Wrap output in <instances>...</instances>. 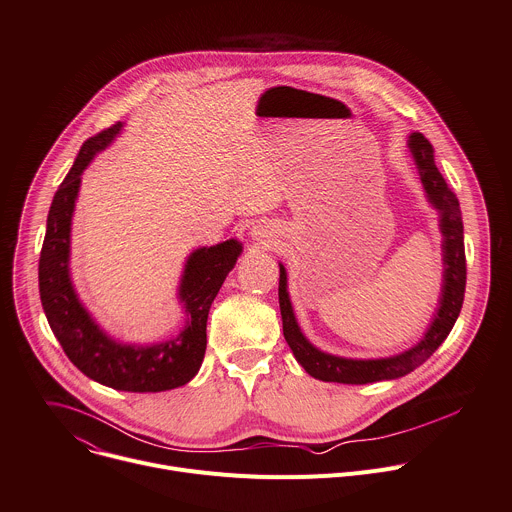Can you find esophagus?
<instances>
[{"label":"esophagus","mask_w":512,"mask_h":512,"mask_svg":"<svg viewBox=\"0 0 512 512\" xmlns=\"http://www.w3.org/2000/svg\"><path fill=\"white\" fill-rule=\"evenodd\" d=\"M253 237H257V239H265V237H267V230H265L263 226H257V228H253Z\"/></svg>","instance_id":"1"}]
</instances>
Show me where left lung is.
<instances>
[{
  "label": "left lung",
  "mask_w": 512,
  "mask_h": 512,
  "mask_svg": "<svg viewBox=\"0 0 512 512\" xmlns=\"http://www.w3.org/2000/svg\"><path fill=\"white\" fill-rule=\"evenodd\" d=\"M408 149L414 157L418 175H421L423 188L429 202L441 212V232H443V294L439 310L431 322L425 337L408 351L386 357V359H345L318 351L300 331L292 302L288 296V273L280 265V310L284 320V337L294 351L298 363L308 374L322 382L339 384H371L382 380H396L418 365H423L437 347L447 339L453 324L459 316L463 294H466V249H463V222L461 210L455 194L447 185L445 177L439 173L433 157V147L421 132L408 136Z\"/></svg>",
  "instance_id": "8db88e82"
}]
</instances>
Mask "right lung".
I'll list each match as a JSON object with an SVG mask.
<instances>
[{"label": "right lung", "mask_w": 512, "mask_h": 512, "mask_svg": "<svg viewBox=\"0 0 512 512\" xmlns=\"http://www.w3.org/2000/svg\"><path fill=\"white\" fill-rule=\"evenodd\" d=\"M120 128L122 122H116L87 138L53 198L38 261L40 302L63 351L87 378L122 392H163L188 384L198 374L206 353L210 306L243 247L230 239L214 247L196 249L188 257L179 284V300L188 322L175 339L157 345H122L110 339L73 290L69 243L81 173L96 153L114 141Z\"/></svg>", "instance_id": "add662e5"}]
</instances>
